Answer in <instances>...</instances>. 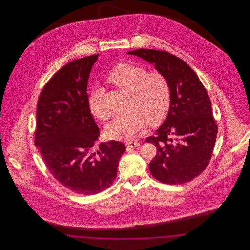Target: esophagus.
Wrapping results in <instances>:
<instances>
[{
	"label": "esophagus",
	"instance_id": "34e87169",
	"mask_svg": "<svg viewBox=\"0 0 250 250\" xmlns=\"http://www.w3.org/2000/svg\"><path fill=\"white\" fill-rule=\"evenodd\" d=\"M140 144H141V143L138 142V141H130V142H126L125 143V145L128 146V147H137Z\"/></svg>",
	"mask_w": 250,
	"mask_h": 250
}]
</instances>
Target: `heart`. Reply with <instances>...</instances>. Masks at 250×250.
Here are the masks:
<instances>
[{
    "label": "heart",
    "mask_w": 250,
    "mask_h": 250,
    "mask_svg": "<svg viewBox=\"0 0 250 250\" xmlns=\"http://www.w3.org/2000/svg\"><path fill=\"white\" fill-rule=\"evenodd\" d=\"M107 81L129 93L126 104L128 110L116 116L106 127L109 138L130 140L140 135L148 124L156 126L166 118L171 102V88L163 73H147L143 66L122 62L109 72ZM88 106L95 118L109 119L111 111L101 88L92 91Z\"/></svg>",
    "instance_id": "b5f03b06"
}]
</instances>
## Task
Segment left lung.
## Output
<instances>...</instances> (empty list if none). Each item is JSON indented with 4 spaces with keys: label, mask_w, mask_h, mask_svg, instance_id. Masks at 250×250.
Listing matches in <instances>:
<instances>
[{
    "label": "left lung",
    "mask_w": 250,
    "mask_h": 250,
    "mask_svg": "<svg viewBox=\"0 0 250 250\" xmlns=\"http://www.w3.org/2000/svg\"><path fill=\"white\" fill-rule=\"evenodd\" d=\"M155 64L171 88L168 113L155 136L145 142L156 146L149 164L152 175L161 183L181 185L202 174L214 152L217 135L210 97L190 66L164 50L139 48L129 51Z\"/></svg>",
    "instance_id": "obj_1"
}]
</instances>
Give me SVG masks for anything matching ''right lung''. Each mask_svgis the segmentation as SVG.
I'll return each instance as SVG.
<instances>
[{"label": "right lung", "mask_w": 250, "mask_h": 250, "mask_svg": "<svg viewBox=\"0 0 250 250\" xmlns=\"http://www.w3.org/2000/svg\"><path fill=\"white\" fill-rule=\"evenodd\" d=\"M98 54L72 61L45 84L37 101L35 144L49 172L67 189L95 195L117 176L124 143H101L87 84Z\"/></svg>", "instance_id": "right-lung-1"}]
</instances>
